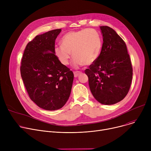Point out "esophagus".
I'll use <instances>...</instances> for the list:
<instances>
[{"label":"esophagus","instance_id":"1","mask_svg":"<svg viewBox=\"0 0 151 151\" xmlns=\"http://www.w3.org/2000/svg\"><path fill=\"white\" fill-rule=\"evenodd\" d=\"M74 76L75 78L78 77L79 75H80V74L81 73V71H74Z\"/></svg>","mask_w":151,"mask_h":151}]
</instances>
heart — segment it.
Wrapping results in <instances>:
<instances>
[{"instance_id":"heart-1","label":"heart","mask_w":151,"mask_h":151,"mask_svg":"<svg viewBox=\"0 0 151 151\" xmlns=\"http://www.w3.org/2000/svg\"><path fill=\"white\" fill-rule=\"evenodd\" d=\"M60 43L54 48L55 56L63 65H67L72 52L75 68L92 63L98 58L101 45L97 32L92 29L69 32L62 37Z\"/></svg>"}]
</instances>
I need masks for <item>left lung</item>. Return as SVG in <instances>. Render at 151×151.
<instances>
[{
  "instance_id": "1",
  "label": "left lung",
  "mask_w": 151,
  "mask_h": 151,
  "mask_svg": "<svg viewBox=\"0 0 151 151\" xmlns=\"http://www.w3.org/2000/svg\"><path fill=\"white\" fill-rule=\"evenodd\" d=\"M103 45L99 56L85 70L94 98L104 105H113L128 93L133 70L126 45L116 32L100 26Z\"/></svg>"
}]
</instances>
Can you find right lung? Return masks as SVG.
I'll return each instance as SVG.
<instances>
[{
  "instance_id": "add662e5",
  "label": "right lung",
  "mask_w": 151,
  "mask_h": 151,
  "mask_svg": "<svg viewBox=\"0 0 151 151\" xmlns=\"http://www.w3.org/2000/svg\"><path fill=\"white\" fill-rule=\"evenodd\" d=\"M61 29L37 35L26 46L21 65L26 89L35 104L54 111L65 105L71 93L73 73L55 56V40Z\"/></svg>"
}]
</instances>
